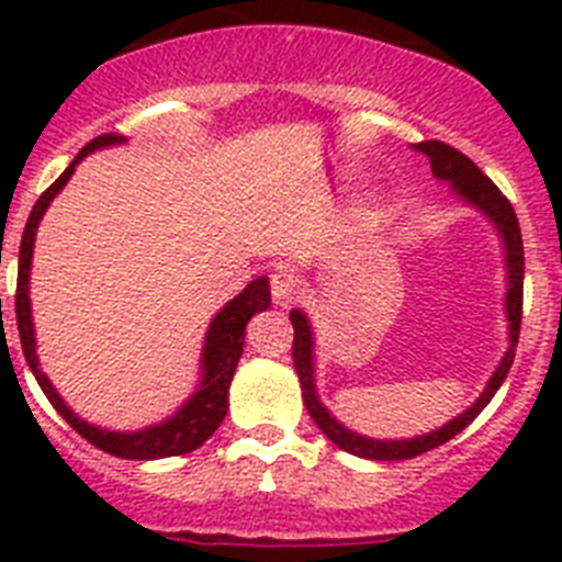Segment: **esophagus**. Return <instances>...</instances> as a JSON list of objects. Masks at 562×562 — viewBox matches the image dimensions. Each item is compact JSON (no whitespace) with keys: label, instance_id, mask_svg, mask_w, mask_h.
I'll use <instances>...</instances> for the list:
<instances>
[{"label":"esophagus","instance_id":"34e87169","mask_svg":"<svg viewBox=\"0 0 562 562\" xmlns=\"http://www.w3.org/2000/svg\"><path fill=\"white\" fill-rule=\"evenodd\" d=\"M270 290H272V301L278 306H290L297 295H301V276L295 270H276L270 276Z\"/></svg>","mask_w":562,"mask_h":562}]
</instances>
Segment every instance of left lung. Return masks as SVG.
<instances>
[{"label": "left lung", "mask_w": 562, "mask_h": 562, "mask_svg": "<svg viewBox=\"0 0 562 562\" xmlns=\"http://www.w3.org/2000/svg\"><path fill=\"white\" fill-rule=\"evenodd\" d=\"M416 151H422L430 160V171H434L436 180L448 182L450 191L459 196L461 202L473 205L475 211H481L486 220L493 222L495 231L501 236V245H504V261H506V321H509V349L504 351L501 362L495 366L493 376L486 380V389L481 391L479 400L464 411V414L453 416L450 422H445L441 428L430 430V434L414 436V439H371V436H360L355 430H349L342 422H337L329 414L321 396L315 389V331H312L310 317L306 312L292 310L290 321L292 329H295V340H292V360H295L297 380H301V391H304V405L310 411V416L315 419V425L326 434V439L335 441L337 448L346 450L351 456H360V459L371 461H402L414 459L419 453H428V450L439 448L445 441L453 439L456 434L470 425L481 411L490 405V400L495 396V391L501 389V382L506 380L509 369H513L515 360V346H518L520 335V310H524V241H520V225L518 216H515L513 205L506 200L504 193L498 191L490 177L481 173V168L475 166L470 157L459 151V148L448 146L441 140H425L416 146Z\"/></svg>", "instance_id": "1"}]
</instances>
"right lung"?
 I'll list each match as a JSON object with an SVG mask.
<instances>
[{
    "mask_svg": "<svg viewBox=\"0 0 562 562\" xmlns=\"http://www.w3.org/2000/svg\"><path fill=\"white\" fill-rule=\"evenodd\" d=\"M121 143H126L123 134H101V137H95L92 143H87V146L78 151L76 160L69 162L67 171L38 196V202L33 205V211H30V220L22 233V247H19L16 324L19 337H22L24 360H27L30 371H33V376L38 380L42 391L47 394L49 405L72 425V430L81 434L83 439L92 441L95 448H101L103 453L109 456L134 461H151L168 459V456L191 453V450L202 448V445L213 436V430L222 425V419H225L227 414V405H231V402H227L231 380L233 374H236L241 349H245V329L256 312H265L267 306H270V281H267V276L256 278V281H250L245 290L238 292L233 301H227V304L213 315L211 326H207L205 346H202L200 385H196V391L182 402L180 411L173 416H168L166 422L123 434V430H106L98 428V425H89L81 416L72 414L67 402H64L61 396H58V391L53 389V382L47 380V374L38 369L36 331H33V315H30V265H33V245H36V231L44 211L49 207V202L56 200L58 191L67 186V180L72 177L78 162H81L87 154L98 151V148L121 146Z\"/></svg>",
    "mask_w": 562,
    "mask_h": 562,
    "instance_id": "right-lung-1",
    "label": "right lung"
}]
</instances>
